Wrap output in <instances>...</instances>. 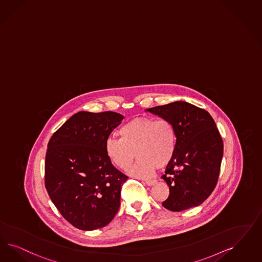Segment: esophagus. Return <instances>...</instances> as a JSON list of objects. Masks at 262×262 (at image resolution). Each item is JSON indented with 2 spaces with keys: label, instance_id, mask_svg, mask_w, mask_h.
I'll return each mask as SVG.
<instances>
[{
  "label": "esophagus",
  "instance_id": "esophagus-1",
  "mask_svg": "<svg viewBox=\"0 0 262 262\" xmlns=\"http://www.w3.org/2000/svg\"><path fill=\"white\" fill-rule=\"evenodd\" d=\"M157 181L151 179V180H145V184L148 186H153L154 184H156Z\"/></svg>",
  "mask_w": 262,
  "mask_h": 262
}]
</instances>
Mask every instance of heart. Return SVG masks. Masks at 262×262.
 <instances>
[{
	"instance_id": "heart-1",
	"label": "heart",
	"mask_w": 262,
	"mask_h": 262,
	"mask_svg": "<svg viewBox=\"0 0 262 262\" xmlns=\"http://www.w3.org/2000/svg\"><path fill=\"white\" fill-rule=\"evenodd\" d=\"M120 139L109 137L104 149L109 162L126 170L136 158V164L129 169L132 176L144 178L153 174L156 167L163 168L170 163L176 152L177 133L167 119L137 117L120 127Z\"/></svg>"
}]
</instances>
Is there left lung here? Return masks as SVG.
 <instances>
[{
  "mask_svg": "<svg viewBox=\"0 0 262 262\" xmlns=\"http://www.w3.org/2000/svg\"><path fill=\"white\" fill-rule=\"evenodd\" d=\"M146 111L167 119L176 128L177 147L162 176L169 187L163 206L173 212L196 207L216 187L224 143L216 123L206 110L175 101Z\"/></svg>",
  "mask_w": 262,
  "mask_h": 262,
  "instance_id": "1",
  "label": "left lung"
}]
</instances>
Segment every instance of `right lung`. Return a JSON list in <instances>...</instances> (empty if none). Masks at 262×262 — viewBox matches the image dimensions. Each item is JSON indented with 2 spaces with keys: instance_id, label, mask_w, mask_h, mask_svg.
<instances>
[{
  "instance_id": "obj_1",
  "label": "right lung",
  "mask_w": 262,
  "mask_h": 262,
  "mask_svg": "<svg viewBox=\"0 0 262 262\" xmlns=\"http://www.w3.org/2000/svg\"><path fill=\"white\" fill-rule=\"evenodd\" d=\"M124 116L112 111H80L47 145L46 188L62 216L76 228L107 226L120 207L127 176L109 162L104 145Z\"/></svg>"
}]
</instances>
